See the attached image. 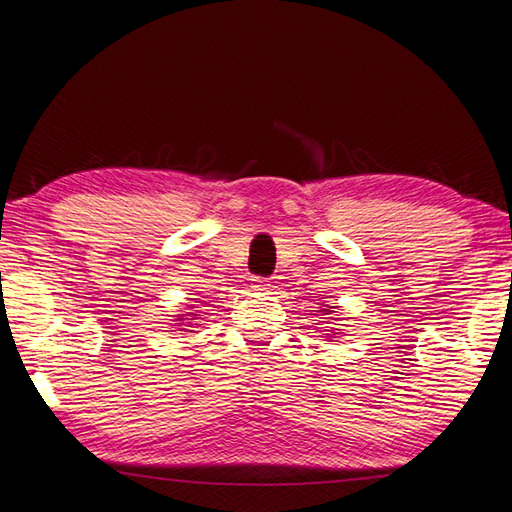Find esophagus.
I'll return each instance as SVG.
<instances>
[{
    "label": "esophagus",
    "instance_id": "1",
    "mask_svg": "<svg viewBox=\"0 0 512 512\" xmlns=\"http://www.w3.org/2000/svg\"><path fill=\"white\" fill-rule=\"evenodd\" d=\"M253 288H255V290H268V288H270V282H268V279L255 277V279H253Z\"/></svg>",
    "mask_w": 512,
    "mask_h": 512
}]
</instances>
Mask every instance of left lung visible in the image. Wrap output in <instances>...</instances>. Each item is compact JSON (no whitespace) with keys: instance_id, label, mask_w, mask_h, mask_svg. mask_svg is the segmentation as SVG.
<instances>
[{"instance_id":"1","label":"left lung","mask_w":512,"mask_h":512,"mask_svg":"<svg viewBox=\"0 0 512 512\" xmlns=\"http://www.w3.org/2000/svg\"><path fill=\"white\" fill-rule=\"evenodd\" d=\"M335 306H326V308H322V310H319V313H322V315H330V313H335V310H333ZM339 330V328H337ZM333 335H337V333H333ZM333 335H328V339L330 337H333Z\"/></svg>"}]
</instances>
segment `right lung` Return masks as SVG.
<instances>
[{
	"mask_svg": "<svg viewBox=\"0 0 512 512\" xmlns=\"http://www.w3.org/2000/svg\"><path fill=\"white\" fill-rule=\"evenodd\" d=\"M177 319H173V322H177V324H173V326H182L179 330H186V333H195V330H190V328H195L197 324V319H199V315L197 313H182V315H175Z\"/></svg>",
	"mask_w": 512,
	"mask_h": 512,
	"instance_id": "1",
	"label": "right lung"
}]
</instances>
